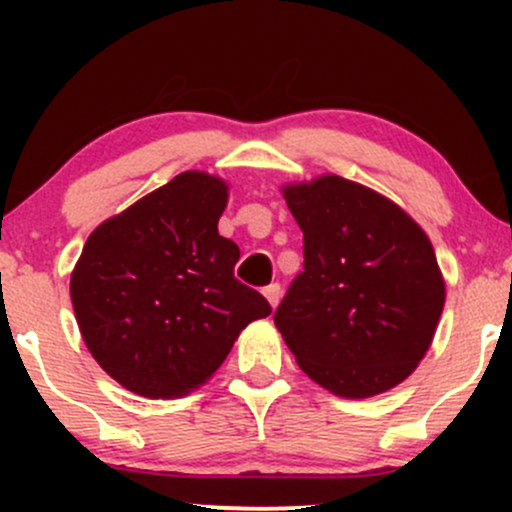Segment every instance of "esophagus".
<instances>
[{
  "label": "esophagus",
  "mask_w": 512,
  "mask_h": 512,
  "mask_svg": "<svg viewBox=\"0 0 512 512\" xmlns=\"http://www.w3.org/2000/svg\"><path fill=\"white\" fill-rule=\"evenodd\" d=\"M262 293H264V298H267L272 308H276V305H279V298H281V286L279 284H269Z\"/></svg>",
  "instance_id": "34e87169"
}]
</instances>
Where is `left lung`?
<instances>
[{"label":"left lung","instance_id":"8db88e82","mask_svg":"<svg viewBox=\"0 0 512 512\" xmlns=\"http://www.w3.org/2000/svg\"><path fill=\"white\" fill-rule=\"evenodd\" d=\"M284 197L303 231V272L274 325L298 366L339 397L399 385L443 313L431 240L390 199L339 175L289 185Z\"/></svg>","mask_w":512,"mask_h":512}]
</instances>
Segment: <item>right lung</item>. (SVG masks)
Masks as SVG:
<instances>
[{"label":"right lung","instance_id":"right-lung-1","mask_svg":"<svg viewBox=\"0 0 512 512\" xmlns=\"http://www.w3.org/2000/svg\"><path fill=\"white\" fill-rule=\"evenodd\" d=\"M226 182L187 170L86 240L72 274L81 337L110 378L144 397H180L226 361L240 330L272 313L233 274L219 236Z\"/></svg>","mask_w":512,"mask_h":512}]
</instances>
